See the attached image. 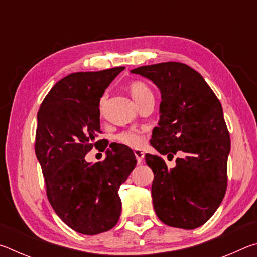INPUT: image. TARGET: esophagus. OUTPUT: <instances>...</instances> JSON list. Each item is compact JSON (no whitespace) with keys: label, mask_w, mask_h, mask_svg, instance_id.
Wrapping results in <instances>:
<instances>
[{"label":"esophagus","mask_w":257,"mask_h":257,"mask_svg":"<svg viewBox=\"0 0 257 257\" xmlns=\"http://www.w3.org/2000/svg\"><path fill=\"white\" fill-rule=\"evenodd\" d=\"M134 153H135V156H136L138 164L143 163V160H144V152H142L141 150H135Z\"/></svg>","instance_id":"obj_1"}]
</instances>
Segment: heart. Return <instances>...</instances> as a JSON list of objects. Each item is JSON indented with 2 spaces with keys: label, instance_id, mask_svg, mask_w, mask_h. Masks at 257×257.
<instances>
[{
  "label": "heart",
  "instance_id": "heart-1",
  "mask_svg": "<svg viewBox=\"0 0 257 257\" xmlns=\"http://www.w3.org/2000/svg\"><path fill=\"white\" fill-rule=\"evenodd\" d=\"M129 92L132 94L133 98L136 101L138 105H141L143 102L147 101L150 98H154V95L150 89V87L142 81H134L129 85ZM107 101V95L104 94L103 96L99 99L98 108L99 113L103 114L104 108H105V104ZM116 141H119L122 144L127 145L129 147H133V149H139L142 145L144 144V135L141 132L135 129H127L121 132L120 134L116 135Z\"/></svg>",
  "mask_w": 257,
  "mask_h": 257
}]
</instances>
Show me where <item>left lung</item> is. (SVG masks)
I'll list each match as a JSON object with an SVG mask.
<instances>
[{
    "label": "left lung",
    "mask_w": 257,
    "mask_h": 257,
    "mask_svg": "<svg viewBox=\"0 0 257 257\" xmlns=\"http://www.w3.org/2000/svg\"><path fill=\"white\" fill-rule=\"evenodd\" d=\"M154 82L161 92L160 121L151 145L171 160L145 154L153 170L152 198L163 223L181 229L203 225L214 214L227 190L230 135L221 103L204 78L180 62H163L130 71Z\"/></svg>",
    "instance_id": "left-lung-1"
}]
</instances>
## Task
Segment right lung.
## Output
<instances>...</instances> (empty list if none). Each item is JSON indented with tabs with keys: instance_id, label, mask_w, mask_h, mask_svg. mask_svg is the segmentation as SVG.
Listing matches in <instances>:
<instances>
[{
	"instance_id": "1",
	"label": "right lung",
	"mask_w": 257,
	"mask_h": 257,
	"mask_svg": "<svg viewBox=\"0 0 257 257\" xmlns=\"http://www.w3.org/2000/svg\"><path fill=\"white\" fill-rule=\"evenodd\" d=\"M123 69L75 72L62 78L37 113L35 152L47 198L60 219L82 234L105 232L116 224L121 214L119 188L137 163L133 150L123 144L110 145L101 162L85 160L93 147L104 143L96 139L102 133L99 99Z\"/></svg>"
}]
</instances>
